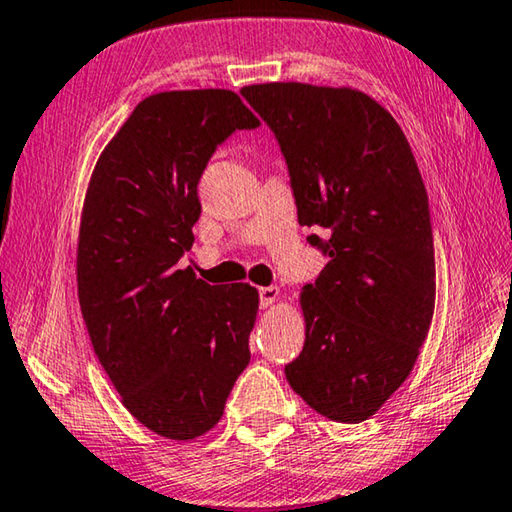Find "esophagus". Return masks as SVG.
Returning a JSON list of instances; mask_svg holds the SVG:
<instances>
[{
    "label": "esophagus",
    "instance_id": "obj_1",
    "mask_svg": "<svg viewBox=\"0 0 512 512\" xmlns=\"http://www.w3.org/2000/svg\"><path fill=\"white\" fill-rule=\"evenodd\" d=\"M277 298H280V289H277V287H262V289H259V305H262V309L273 307Z\"/></svg>",
    "mask_w": 512,
    "mask_h": 512
}]
</instances>
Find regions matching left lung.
I'll return each mask as SVG.
<instances>
[{"label":"left lung","mask_w":512,"mask_h":512,"mask_svg":"<svg viewBox=\"0 0 512 512\" xmlns=\"http://www.w3.org/2000/svg\"><path fill=\"white\" fill-rule=\"evenodd\" d=\"M244 99L287 158L298 221L329 257L300 291L305 348L284 368L334 422L375 415L418 361L436 305L427 189L402 128L366 92L309 83L246 85Z\"/></svg>","instance_id":"8db88e82"}]
</instances>
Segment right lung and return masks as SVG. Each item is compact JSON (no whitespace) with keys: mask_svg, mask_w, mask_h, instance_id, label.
Here are the masks:
<instances>
[{"mask_svg":"<svg viewBox=\"0 0 512 512\" xmlns=\"http://www.w3.org/2000/svg\"><path fill=\"white\" fill-rule=\"evenodd\" d=\"M259 119L232 90H171L137 103L101 151L76 246L94 354L137 422L187 443L221 420L250 361L259 293L210 287L178 259L194 244L198 180L216 144Z\"/></svg>","mask_w":512,"mask_h":512,"instance_id":"obj_1","label":"right lung"}]
</instances>
